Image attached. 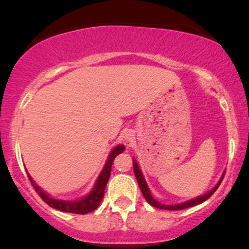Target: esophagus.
<instances>
[{
    "mask_svg": "<svg viewBox=\"0 0 249 249\" xmlns=\"http://www.w3.org/2000/svg\"><path fill=\"white\" fill-rule=\"evenodd\" d=\"M123 141L126 142L127 145H130L134 141V134L132 131H125V133L123 134Z\"/></svg>",
    "mask_w": 249,
    "mask_h": 249,
    "instance_id": "1",
    "label": "esophagus"
}]
</instances>
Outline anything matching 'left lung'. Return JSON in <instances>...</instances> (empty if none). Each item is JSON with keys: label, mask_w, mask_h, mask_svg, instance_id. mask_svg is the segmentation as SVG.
<instances>
[{"label": "left lung", "mask_w": 249, "mask_h": 249, "mask_svg": "<svg viewBox=\"0 0 249 249\" xmlns=\"http://www.w3.org/2000/svg\"><path fill=\"white\" fill-rule=\"evenodd\" d=\"M133 171H134V176H136V178H137V181H138L139 187H141V191H142V196H144V198L146 199V201L148 202V204H150L151 206H153V207L161 208V210H168V211L184 210V208L196 206V205H199V204H201V202L206 201V200L210 198V196H212V194L215 192L216 190H218V187L220 186V184H221L222 179H224V177H225V172H224V173H222L221 178H220V180L218 181V184H216L215 186L212 188V190L208 191L207 193L202 194V196H198V198L192 199V200H188V201H185V202H182V204H178V205H162L159 201H157V200L152 196V194H151L150 190H148V186H147L146 181H145V179H144V176H142L141 168H139L138 164H137L136 159H133Z\"/></svg>", "instance_id": "1"}]
</instances>
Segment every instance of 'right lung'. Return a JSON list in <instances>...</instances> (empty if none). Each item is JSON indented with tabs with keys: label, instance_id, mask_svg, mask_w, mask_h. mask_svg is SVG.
<instances>
[{
	"label": "right lung",
	"instance_id": "add662e5",
	"mask_svg": "<svg viewBox=\"0 0 249 249\" xmlns=\"http://www.w3.org/2000/svg\"><path fill=\"white\" fill-rule=\"evenodd\" d=\"M125 146L124 145H118L111 151V153L108 154V158L107 164H105L104 168L99 174L98 179H97L95 186H93L91 192L88 194L87 196L84 198L79 199V200H73V201H67V200H59V199H53L51 198L49 194H47L45 192H43L41 190V187H38L35 184L33 178L28 174L29 177L31 185H33L34 188L38 196L43 199V201L47 202L50 207L56 208V210L62 211V212H68V213H76V214H87L95 211L97 207L99 206L101 204L103 196H104V192H105V186L107 184V180L110 178V173H111V167H112V162L115 160V158L118 154H121L122 152H124Z\"/></svg>",
	"mask_w": 249,
	"mask_h": 249
}]
</instances>
